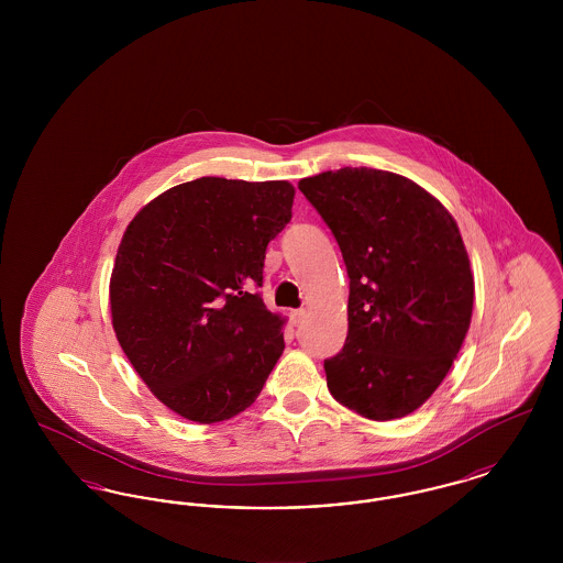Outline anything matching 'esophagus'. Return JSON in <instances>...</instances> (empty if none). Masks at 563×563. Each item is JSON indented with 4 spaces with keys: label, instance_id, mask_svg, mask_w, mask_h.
Returning <instances> with one entry per match:
<instances>
[{
    "label": "esophagus",
    "instance_id": "esophagus-1",
    "mask_svg": "<svg viewBox=\"0 0 563 563\" xmlns=\"http://www.w3.org/2000/svg\"><path fill=\"white\" fill-rule=\"evenodd\" d=\"M289 317H291V322H294V324H299L301 319L306 317V308H295V310L289 312Z\"/></svg>",
    "mask_w": 563,
    "mask_h": 563
}]
</instances>
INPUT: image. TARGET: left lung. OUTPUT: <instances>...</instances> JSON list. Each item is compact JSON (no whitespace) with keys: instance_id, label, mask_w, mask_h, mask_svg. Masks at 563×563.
<instances>
[{"instance_id":"8db88e82","label":"left lung","mask_w":563,"mask_h":563,"mask_svg":"<svg viewBox=\"0 0 563 563\" xmlns=\"http://www.w3.org/2000/svg\"><path fill=\"white\" fill-rule=\"evenodd\" d=\"M297 188L349 269V335L324 361L329 393L363 418H402L439 388L471 327L475 280L457 223L388 170L344 166Z\"/></svg>"}]
</instances>
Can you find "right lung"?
Wrapping results in <instances>:
<instances>
[{"mask_svg":"<svg viewBox=\"0 0 563 563\" xmlns=\"http://www.w3.org/2000/svg\"><path fill=\"white\" fill-rule=\"evenodd\" d=\"M294 196L289 181L200 177L147 202L122 236L109 280L115 338L186 420L239 416L285 350V319L255 289Z\"/></svg>","mask_w":563,"mask_h":563,"instance_id":"1","label":"right lung"}]
</instances>
